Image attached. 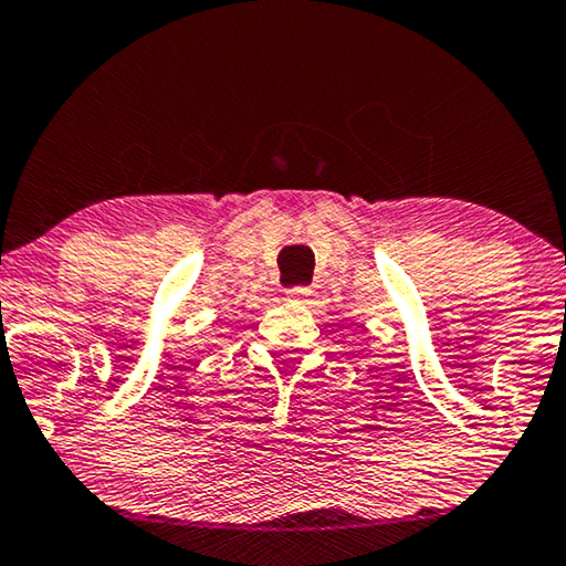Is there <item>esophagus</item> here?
I'll list each match as a JSON object with an SVG mask.
<instances>
[{
    "label": "esophagus",
    "instance_id": "esophagus-1",
    "mask_svg": "<svg viewBox=\"0 0 566 566\" xmlns=\"http://www.w3.org/2000/svg\"><path fill=\"white\" fill-rule=\"evenodd\" d=\"M310 286H292V290H286V297L294 300V302H304L310 297Z\"/></svg>",
    "mask_w": 566,
    "mask_h": 566
}]
</instances>
